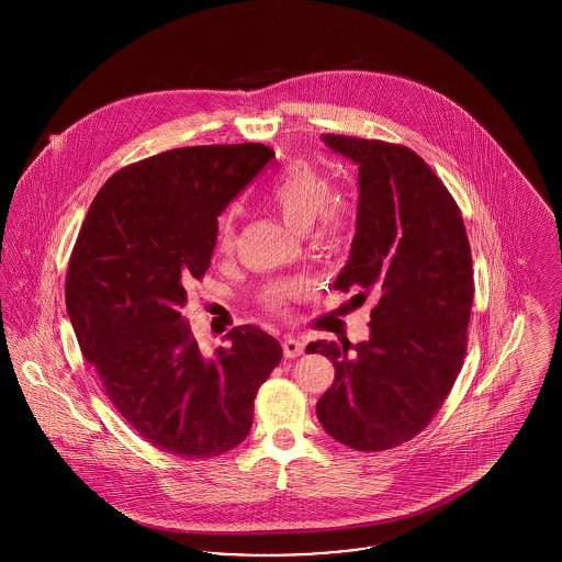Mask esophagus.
<instances>
[{
    "mask_svg": "<svg viewBox=\"0 0 562 562\" xmlns=\"http://www.w3.org/2000/svg\"><path fill=\"white\" fill-rule=\"evenodd\" d=\"M282 349H284V356L286 358H296V356H301L303 353V341H299V339H294V337H284L282 339Z\"/></svg>",
    "mask_w": 562,
    "mask_h": 562,
    "instance_id": "1",
    "label": "esophagus"
}]
</instances>
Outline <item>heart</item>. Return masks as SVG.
<instances>
[{
    "mask_svg": "<svg viewBox=\"0 0 562 562\" xmlns=\"http://www.w3.org/2000/svg\"><path fill=\"white\" fill-rule=\"evenodd\" d=\"M330 193L333 188L324 172L305 161H294L269 186L268 202L296 232L310 229L318 218L322 240H330L339 234L348 213L341 202L330 200ZM216 241L221 250L232 246L234 213H227L221 218ZM299 291V284H273L266 291L263 299L271 310H280Z\"/></svg>",
    "mask_w": 562,
    "mask_h": 562,
    "instance_id": "heart-1",
    "label": "heart"
}]
</instances>
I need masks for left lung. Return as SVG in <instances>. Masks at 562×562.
<instances>
[{
	"label": "left lung",
	"instance_id": "1",
	"mask_svg": "<svg viewBox=\"0 0 562 562\" xmlns=\"http://www.w3.org/2000/svg\"><path fill=\"white\" fill-rule=\"evenodd\" d=\"M321 138L358 166L360 191L348 263L333 286L374 291L379 301L367 341L307 346L335 364L316 415L349 449L387 451L428 426L461 371L474 299L470 241L451 193L415 151Z\"/></svg>",
	"mask_w": 562,
	"mask_h": 562
}]
</instances>
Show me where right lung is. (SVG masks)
I'll return each mask as SVG.
<instances>
[{
    "label": "right lung",
    "mask_w": 562,
    "mask_h": 562,
    "mask_svg": "<svg viewBox=\"0 0 562 562\" xmlns=\"http://www.w3.org/2000/svg\"><path fill=\"white\" fill-rule=\"evenodd\" d=\"M271 158L240 143L131 164L97 193L74 246L65 303L81 353L126 424L164 453L209 459L238 447L282 360L252 324L209 356L181 316L189 284L211 266L216 216Z\"/></svg>",
    "instance_id": "right-lung-1"
}]
</instances>
